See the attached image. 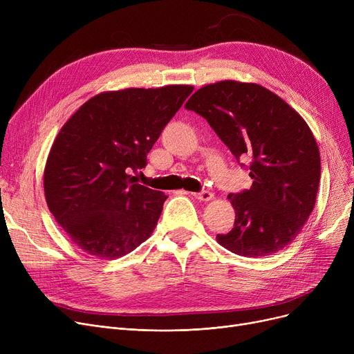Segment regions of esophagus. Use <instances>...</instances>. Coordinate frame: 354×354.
I'll use <instances>...</instances> for the list:
<instances>
[{
	"label": "esophagus",
	"instance_id": "34e87169",
	"mask_svg": "<svg viewBox=\"0 0 354 354\" xmlns=\"http://www.w3.org/2000/svg\"><path fill=\"white\" fill-rule=\"evenodd\" d=\"M198 201H203V202H207V201H211L212 198H214V195H212V192H209V191H201V192H195V194H192Z\"/></svg>",
	"mask_w": 354,
	"mask_h": 354
}]
</instances>
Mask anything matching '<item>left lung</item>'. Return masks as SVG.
Instances as JSON below:
<instances>
[{"instance_id": "left-lung-1", "label": "left lung", "mask_w": 354, "mask_h": 354, "mask_svg": "<svg viewBox=\"0 0 354 354\" xmlns=\"http://www.w3.org/2000/svg\"><path fill=\"white\" fill-rule=\"evenodd\" d=\"M207 119L241 166L248 158L252 187L230 194L234 228L218 234L228 251L259 258L291 244L310 216L320 182V153L304 119L255 83L203 86L185 104Z\"/></svg>"}]
</instances>
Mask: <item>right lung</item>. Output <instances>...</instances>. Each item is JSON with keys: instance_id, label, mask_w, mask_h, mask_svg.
I'll use <instances>...</instances> for the list:
<instances>
[{"instance_id": "1", "label": "right lung", "mask_w": 354, "mask_h": 354, "mask_svg": "<svg viewBox=\"0 0 354 354\" xmlns=\"http://www.w3.org/2000/svg\"><path fill=\"white\" fill-rule=\"evenodd\" d=\"M194 90L124 88L87 100L62 127L44 169L50 212L83 251L115 259L151 236L166 195L132 172Z\"/></svg>"}]
</instances>
